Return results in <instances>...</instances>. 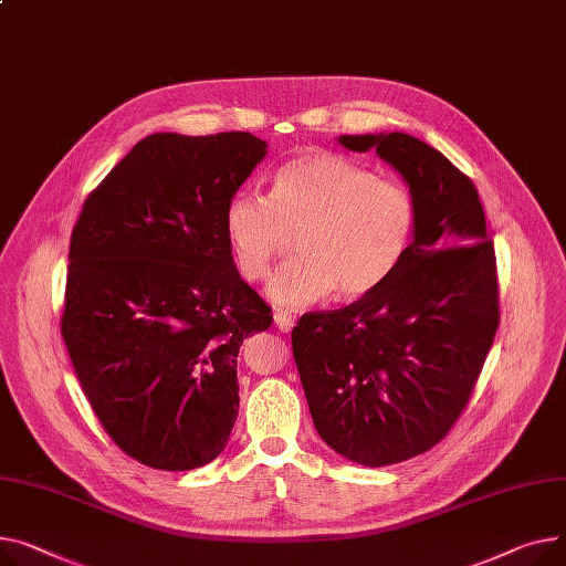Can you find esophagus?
<instances>
[{"label":"esophagus","mask_w":566,"mask_h":566,"mask_svg":"<svg viewBox=\"0 0 566 566\" xmlns=\"http://www.w3.org/2000/svg\"><path fill=\"white\" fill-rule=\"evenodd\" d=\"M273 318H275V327H277L280 332H291V327H293V323H295V318H293L291 312H286V310H277Z\"/></svg>","instance_id":"1"}]
</instances>
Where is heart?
Instances as JSON below:
<instances>
[{
  "label": "heart",
  "instance_id": "obj_1",
  "mask_svg": "<svg viewBox=\"0 0 566 566\" xmlns=\"http://www.w3.org/2000/svg\"><path fill=\"white\" fill-rule=\"evenodd\" d=\"M417 224V198L405 184L327 149L280 166L271 198L241 188L224 207V237L245 282L266 277L295 234L297 254L269 282L280 307L378 291L400 269Z\"/></svg>",
  "mask_w": 566,
  "mask_h": 566
}]
</instances>
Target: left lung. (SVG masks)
<instances>
[{"label": "left lung", "mask_w": 566, "mask_h": 566, "mask_svg": "<svg viewBox=\"0 0 566 566\" xmlns=\"http://www.w3.org/2000/svg\"><path fill=\"white\" fill-rule=\"evenodd\" d=\"M375 149L417 198V237L387 284L291 332L321 439L350 462L417 458L455 426L499 329L494 243L473 181L402 132L338 136Z\"/></svg>", "instance_id": "left-lung-1"}]
</instances>
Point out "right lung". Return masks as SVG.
Masks as SVG:
<instances>
[{
	"label": "right lung",
	"mask_w": 566,
	"mask_h": 566,
	"mask_svg": "<svg viewBox=\"0 0 566 566\" xmlns=\"http://www.w3.org/2000/svg\"><path fill=\"white\" fill-rule=\"evenodd\" d=\"M266 147L149 134L72 230L63 342L102 428L145 467L209 464L239 417V348L273 314L234 266L224 207Z\"/></svg>",
	"instance_id": "obj_1"
}]
</instances>
